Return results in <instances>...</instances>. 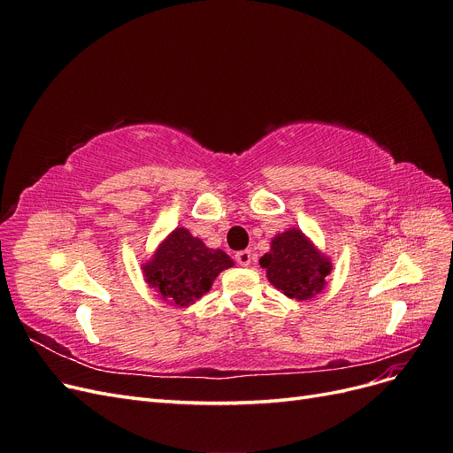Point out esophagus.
<instances>
[{
  "label": "esophagus",
  "instance_id": "34e87169",
  "mask_svg": "<svg viewBox=\"0 0 453 453\" xmlns=\"http://www.w3.org/2000/svg\"><path fill=\"white\" fill-rule=\"evenodd\" d=\"M251 260H253V255H251L250 250H243V251H238V253H236V263H238L240 266H250Z\"/></svg>",
  "mask_w": 453,
  "mask_h": 453
}]
</instances>
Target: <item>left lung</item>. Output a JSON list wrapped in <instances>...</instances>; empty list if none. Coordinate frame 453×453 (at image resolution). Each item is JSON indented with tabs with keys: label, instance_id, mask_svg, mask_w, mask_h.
<instances>
[{
	"label": "left lung",
	"instance_id": "obj_1",
	"mask_svg": "<svg viewBox=\"0 0 453 453\" xmlns=\"http://www.w3.org/2000/svg\"><path fill=\"white\" fill-rule=\"evenodd\" d=\"M268 281L285 296L310 300L319 295L331 273V258L323 255L303 230L289 228L272 238L270 251L260 257Z\"/></svg>",
	"mask_w": 453,
	"mask_h": 453
}]
</instances>
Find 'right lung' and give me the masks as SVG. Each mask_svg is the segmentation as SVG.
Instances as JSON below:
<instances>
[{
    "instance_id": "add662e5",
    "label": "right lung",
    "mask_w": 453,
    "mask_h": 453,
    "mask_svg": "<svg viewBox=\"0 0 453 453\" xmlns=\"http://www.w3.org/2000/svg\"><path fill=\"white\" fill-rule=\"evenodd\" d=\"M234 266L225 251L211 250L183 226L170 232L143 265L145 281L175 306L195 304L223 270Z\"/></svg>"
}]
</instances>
